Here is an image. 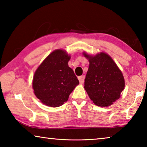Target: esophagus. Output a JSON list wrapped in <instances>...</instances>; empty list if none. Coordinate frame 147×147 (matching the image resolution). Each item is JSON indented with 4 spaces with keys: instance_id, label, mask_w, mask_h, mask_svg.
I'll return each instance as SVG.
<instances>
[{
    "instance_id": "esophagus-1",
    "label": "esophagus",
    "mask_w": 147,
    "mask_h": 147,
    "mask_svg": "<svg viewBox=\"0 0 147 147\" xmlns=\"http://www.w3.org/2000/svg\"><path fill=\"white\" fill-rule=\"evenodd\" d=\"M78 80L80 84H83L84 82V79H85V76L84 75H82L80 76H78Z\"/></svg>"
}]
</instances>
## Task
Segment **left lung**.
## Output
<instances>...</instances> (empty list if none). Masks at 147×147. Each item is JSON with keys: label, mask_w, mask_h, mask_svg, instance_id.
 <instances>
[{"label": "left lung", "mask_w": 147, "mask_h": 147, "mask_svg": "<svg viewBox=\"0 0 147 147\" xmlns=\"http://www.w3.org/2000/svg\"><path fill=\"white\" fill-rule=\"evenodd\" d=\"M89 59L84 88L94 104L109 106L120 98L124 88V79L120 69L110 56L101 53L94 56L84 53Z\"/></svg>", "instance_id": "8db88e82"}]
</instances>
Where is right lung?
Returning <instances> with one entry per match:
<instances>
[{
	"mask_svg": "<svg viewBox=\"0 0 147 147\" xmlns=\"http://www.w3.org/2000/svg\"><path fill=\"white\" fill-rule=\"evenodd\" d=\"M71 57L62 50H56L47 57L34 74V93L45 105L59 107L67 101L79 81L68 65Z\"/></svg>",
	"mask_w": 147,
	"mask_h": 147,
	"instance_id": "1",
	"label": "right lung"
}]
</instances>
